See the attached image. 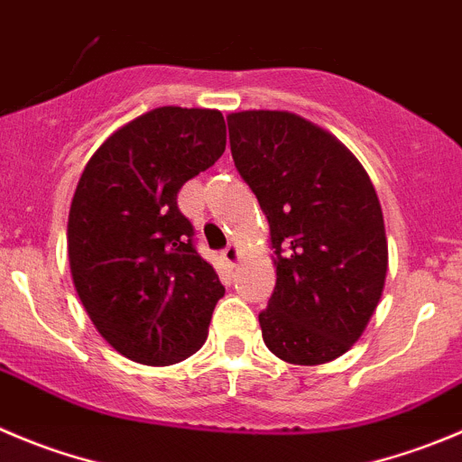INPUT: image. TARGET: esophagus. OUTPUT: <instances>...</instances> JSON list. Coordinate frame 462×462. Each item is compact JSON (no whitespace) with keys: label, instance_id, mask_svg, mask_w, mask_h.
<instances>
[{"label":"esophagus","instance_id":"esophagus-1","mask_svg":"<svg viewBox=\"0 0 462 462\" xmlns=\"http://www.w3.org/2000/svg\"><path fill=\"white\" fill-rule=\"evenodd\" d=\"M222 258H224V261L228 263V265H231V267H236V263L240 261V249L236 247V245H228V247H224V252H222Z\"/></svg>","mask_w":462,"mask_h":462}]
</instances>
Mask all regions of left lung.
Wrapping results in <instances>:
<instances>
[{
    "instance_id": "left-lung-1",
    "label": "left lung",
    "mask_w": 462,
    "mask_h": 462,
    "mask_svg": "<svg viewBox=\"0 0 462 462\" xmlns=\"http://www.w3.org/2000/svg\"><path fill=\"white\" fill-rule=\"evenodd\" d=\"M226 122L276 256L274 292L258 315L263 340L285 363L322 365L358 340L383 292L379 197L354 153L304 117L243 111Z\"/></svg>"
}]
</instances>
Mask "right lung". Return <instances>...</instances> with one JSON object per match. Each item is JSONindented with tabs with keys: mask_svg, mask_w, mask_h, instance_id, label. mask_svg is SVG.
<instances>
[{
	"mask_svg": "<svg viewBox=\"0 0 462 462\" xmlns=\"http://www.w3.org/2000/svg\"><path fill=\"white\" fill-rule=\"evenodd\" d=\"M224 147L219 111L153 108L117 129L79 179L68 219L74 288L97 331L135 363L174 365L208 336L224 285L177 195Z\"/></svg>",
	"mask_w": 462,
	"mask_h": 462,
	"instance_id": "add662e5",
	"label": "right lung"
}]
</instances>
